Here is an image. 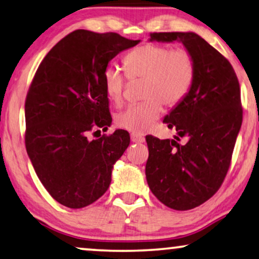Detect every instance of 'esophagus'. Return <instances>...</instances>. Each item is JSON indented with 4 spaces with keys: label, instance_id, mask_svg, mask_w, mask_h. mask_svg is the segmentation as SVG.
<instances>
[{
    "label": "esophagus",
    "instance_id": "34e87169",
    "mask_svg": "<svg viewBox=\"0 0 259 259\" xmlns=\"http://www.w3.org/2000/svg\"><path fill=\"white\" fill-rule=\"evenodd\" d=\"M131 140H132V143L141 144V143H144V141H145V138L139 136V134L132 133V134H131Z\"/></svg>",
    "mask_w": 259,
    "mask_h": 259
}]
</instances>
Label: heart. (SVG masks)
<instances>
[{
  "mask_svg": "<svg viewBox=\"0 0 259 259\" xmlns=\"http://www.w3.org/2000/svg\"><path fill=\"white\" fill-rule=\"evenodd\" d=\"M127 75L115 66H107L102 74L106 95L113 104H121L127 77L144 80L141 98L115 116L120 128L144 133L161 115L162 105L173 107L182 102L196 77V60L186 48H172L161 44H145L125 56Z\"/></svg>",
  "mask_w": 259,
  "mask_h": 259,
  "instance_id": "obj_1",
  "label": "heart"
}]
</instances>
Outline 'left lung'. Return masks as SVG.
I'll return each instance as SVG.
<instances>
[{"label":"left lung","instance_id":"obj_1","mask_svg":"<svg viewBox=\"0 0 259 259\" xmlns=\"http://www.w3.org/2000/svg\"><path fill=\"white\" fill-rule=\"evenodd\" d=\"M151 41H180L196 60L189 94L164 122L175 140L148 136L146 179L169 208L186 211L210 199L224 182L243 121L240 87L229 60L194 33H151ZM187 136L186 144L176 143Z\"/></svg>","mask_w":259,"mask_h":259}]
</instances>
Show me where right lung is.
I'll use <instances>...</instances> for the list:
<instances>
[{
  "mask_svg": "<svg viewBox=\"0 0 259 259\" xmlns=\"http://www.w3.org/2000/svg\"><path fill=\"white\" fill-rule=\"evenodd\" d=\"M139 42L116 33L74 30L48 52L33 77L24 104L27 153L45 189L67 207L98 200L128 147L127 131L93 140L88 134L112 122L105 68Z\"/></svg>",
  "mask_w": 259,
  "mask_h": 259,
  "instance_id": "right-lung-1",
  "label": "right lung"
}]
</instances>
